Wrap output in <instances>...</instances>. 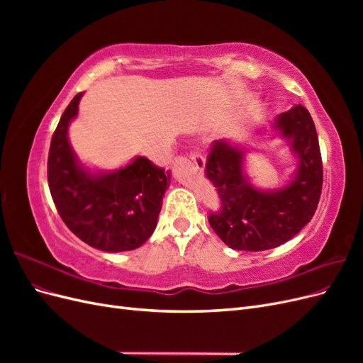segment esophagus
Returning <instances> with one entry per match:
<instances>
[{
	"label": "esophagus",
	"mask_w": 363,
	"mask_h": 363,
	"mask_svg": "<svg viewBox=\"0 0 363 363\" xmlns=\"http://www.w3.org/2000/svg\"><path fill=\"white\" fill-rule=\"evenodd\" d=\"M191 160L195 163L196 168H203L204 164H206V159L200 155V152H192Z\"/></svg>",
	"instance_id": "obj_1"
}]
</instances>
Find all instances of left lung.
<instances>
[{"mask_svg":"<svg viewBox=\"0 0 363 363\" xmlns=\"http://www.w3.org/2000/svg\"><path fill=\"white\" fill-rule=\"evenodd\" d=\"M272 136L288 142L296 160L289 180L277 189H259L248 179L250 150L232 139L216 140L207 156L206 175L221 199L208 224L233 250L265 251L288 242L311 221L323 189V162L313 119L301 104L280 113Z\"/></svg>","mask_w":363,"mask_h":363,"instance_id":"left-lung-1","label":"left lung"}]
</instances>
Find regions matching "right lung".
<instances>
[{
  "label": "right lung",
  "mask_w": 363,
  "mask_h": 363,
  "mask_svg": "<svg viewBox=\"0 0 363 363\" xmlns=\"http://www.w3.org/2000/svg\"><path fill=\"white\" fill-rule=\"evenodd\" d=\"M82 96L72 98L51 139V196L63 223L87 245L107 252L136 250L155 232L171 174L142 156L111 171L83 164L68 136Z\"/></svg>",
  "instance_id": "add662e5"
}]
</instances>
